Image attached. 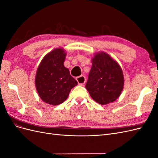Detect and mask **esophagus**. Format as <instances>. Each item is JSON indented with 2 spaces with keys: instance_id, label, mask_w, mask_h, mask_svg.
I'll return each instance as SVG.
<instances>
[{
  "instance_id": "obj_1",
  "label": "esophagus",
  "mask_w": 158,
  "mask_h": 158,
  "mask_svg": "<svg viewBox=\"0 0 158 158\" xmlns=\"http://www.w3.org/2000/svg\"><path fill=\"white\" fill-rule=\"evenodd\" d=\"M76 80H77L78 85H84L85 82V78L84 76L82 75V76H78V77L76 78Z\"/></svg>"
}]
</instances>
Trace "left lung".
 <instances>
[{"label": "left lung", "instance_id": "8db88e82", "mask_svg": "<svg viewBox=\"0 0 158 158\" xmlns=\"http://www.w3.org/2000/svg\"><path fill=\"white\" fill-rule=\"evenodd\" d=\"M124 77L120 66L106 52H99L92 59L85 88L97 103L113 102L122 92Z\"/></svg>", "mask_w": 158, "mask_h": 158}]
</instances>
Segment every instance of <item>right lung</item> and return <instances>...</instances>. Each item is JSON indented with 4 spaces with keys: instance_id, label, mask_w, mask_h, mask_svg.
Wrapping results in <instances>:
<instances>
[{
    "instance_id": "obj_1",
    "label": "right lung",
    "mask_w": 158,
    "mask_h": 158,
    "mask_svg": "<svg viewBox=\"0 0 158 158\" xmlns=\"http://www.w3.org/2000/svg\"><path fill=\"white\" fill-rule=\"evenodd\" d=\"M66 53L55 49L44 56L37 70L35 85L44 102L56 106L67 99L72 88L78 82L64 66Z\"/></svg>"
}]
</instances>
